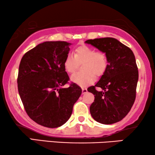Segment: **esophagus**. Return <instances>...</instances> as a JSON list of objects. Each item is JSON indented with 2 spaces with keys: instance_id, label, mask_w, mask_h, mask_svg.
Segmentation results:
<instances>
[{
  "instance_id": "esophagus-1",
  "label": "esophagus",
  "mask_w": 155,
  "mask_h": 155,
  "mask_svg": "<svg viewBox=\"0 0 155 155\" xmlns=\"http://www.w3.org/2000/svg\"><path fill=\"white\" fill-rule=\"evenodd\" d=\"M87 92V90L86 88H82V94H86V93Z\"/></svg>"
}]
</instances>
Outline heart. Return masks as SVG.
Instances as JSON below:
<instances>
[{
  "label": "heart",
  "mask_w": 155,
  "mask_h": 155,
  "mask_svg": "<svg viewBox=\"0 0 155 155\" xmlns=\"http://www.w3.org/2000/svg\"><path fill=\"white\" fill-rule=\"evenodd\" d=\"M78 63H82V73H75L71 76L74 83L81 87L92 84L95 76H101L108 65L107 54L103 51H96L94 48L82 46L75 50V55L68 53L65 56L63 65L68 73H73L77 68Z\"/></svg>",
  "instance_id": "1"
}]
</instances>
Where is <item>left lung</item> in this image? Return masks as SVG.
Instances as JSON below:
<instances>
[{
  "mask_svg": "<svg viewBox=\"0 0 155 155\" xmlns=\"http://www.w3.org/2000/svg\"><path fill=\"white\" fill-rule=\"evenodd\" d=\"M91 44L107 54L108 65L97 83L87 89L94 95L90 107L96 121L112 124L120 121L132 108L136 96L138 71L132 50L111 37L89 39ZM96 87H100L97 91Z\"/></svg>",
  "mask_w": 155,
  "mask_h": 155,
  "instance_id": "8db88e82",
  "label": "left lung"
}]
</instances>
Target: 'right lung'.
<instances>
[{
  "label": "right lung",
  "mask_w": 155,
  "mask_h": 155,
  "mask_svg": "<svg viewBox=\"0 0 155 155\" xmlns=\"http://www.w3.org/2000/svg\"><path fill=\"white\" fill-rule=\"evenodd\" d=\"M71 44L45 41L29 50L21 59L18 92L27 115L37 124L58 128L66 123L82 94L75 83L69 87L63 63Z\"/></svg>",
  "instance_id": "right-lung-1"
}]
</instances>
